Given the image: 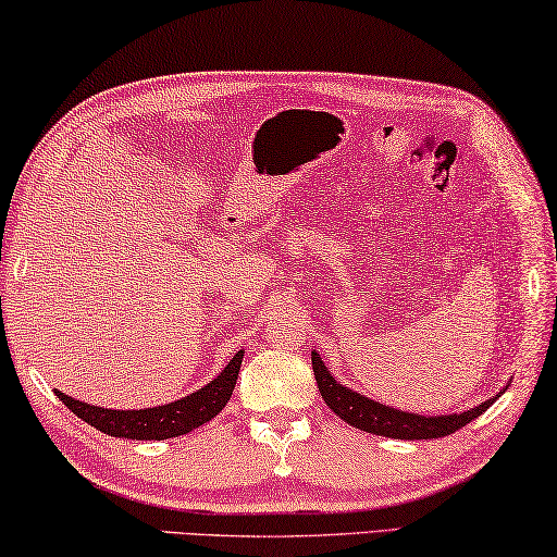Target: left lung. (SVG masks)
<instances>
[{"label": "left lung", "mask_w": 557, "mask_h": 557, "mask_svg": "<svg viewBox=\"0 0 557 557\" xmlns=\"http://www.w3.org/2000/svg\"><path fill=\"white\" fill-rule=\"evenodd\" d=\"M310 359H313V372H315L320 396H323V401L333 408V413L343 418L345 423L359 428V431L384 435V437H396V441H431V437L450 435L455 431H460L462 425L472 423L476 416H482L486 408H490L496 398L504 394L499 392L496 396L486 398V401H482L480 406L460 413H447V416L408 413V411H401V408L379 404L374 398H367L362 394L352 392V388L345 386L343 382H337V379L330 374L323 357H320L315 349L310 352Z\"/></svg>", "instance_id": "8db88e82"}]
</instances>
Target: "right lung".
Here are the masks:
<instances>
[{
    "label": "right lung",
    "instance_id": "right-lung-1",
    "mask_svg": "<svg viewBox=\"0 0 557 557\" xmlns=\"http://www.w3.org/2000/svg\"><path fill=\"white\" fill-rule=\"evenodd\" d=\"M244 349L234 355L227 367L205 384L198 392L178 398V401L153 406V408H136V411H112V408L90 406L85 401H77L61 394L55 388V396L71 408V411L83 418L87 425L97 428L112 437H126V441H165V437H178L195 431L202 423L212 421L224 406H227L230 396L237 384L239 367H242Z\"/></svg>",
    "mask_w": 557,
    "mask_h": 557
}]
</instances>
